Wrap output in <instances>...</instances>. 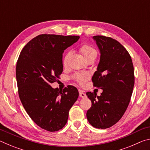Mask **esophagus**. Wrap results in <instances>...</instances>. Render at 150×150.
<instances>
[{"label": "esophagus", "instance_id": "obj_1", "mask_svg": "<svg viewBox=\"0 0 150 150\" xmlns=\"http://www.w3.org/2000/svg\"><path fill=\"white\" fill-rule=\"evenodd\" d=\"M79 96L81 98H85L87 95H86V94L83 92V91H79Z\"/></svg>", "mask_w": 150, "mask_h": 150}]
</instances>
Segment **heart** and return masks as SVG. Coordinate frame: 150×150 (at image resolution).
I'll use <instances>...</instances> for the list:
<instances>
[{"mask_svg":"<svg viewBox=\"0 0 150 150\" xmlns=\"http://www.w3.org/2000/svg\"><path fill=\"white\" fill-rule=\"evenodd\" d=\"M79 51L87 61L95 59L96 57L97 56V51L89 44H85L81 45L79 48ZM70 56L71 54L69 52L66 53L65 54L63 58V65L64 67H66L68 65ZM88 78H89V75L87 73H77L73 76V79L80 85H84L86 81L88 79Z\"/></svg>","mask_w":150,"mask_h":150,"instance_id":"obj_1","label":"heart"}]
</instances>
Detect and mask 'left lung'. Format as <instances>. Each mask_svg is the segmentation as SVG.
<instances>
[{"label":"left lung","instance_id":"obj_1","mask_svg":"<svg viewBox=\"0 0 150 150\" xmlns=\"http://www.w3.org/2000/svg\"><path fill=\"white\" fill-rule=\"evenodd\" d=\"M93 38L100 59L92 81L103 91L99 96L86 93L92 103L87 118L94 128L106 129L117 123L128 108L134 85V66L130 55L117 40L105 35Z\"/></svg>","mask_w":150,"mask_h":150}]
</instances>
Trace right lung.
Wrapping results in <instances>:
<instances>
[{"mask_svg": "<svg viewBox=\"0 0 150 150\" xmlns=\"http://www.w3.org/2000/svg\"><path fill=\"white\" fill-rule=\"evenodd\" d=\"M79 39L78 35H39L25 45L18 59L20 101L32 120L47 131L56 132L65 126L70 108L77 100L74 86L60 91L50 84L57 81L63 72L64 50Z\"/></svg>", "mask_w": 150, "mask_h": 150, "instance_id": "1", "label": "right lung"}]
</instances>
